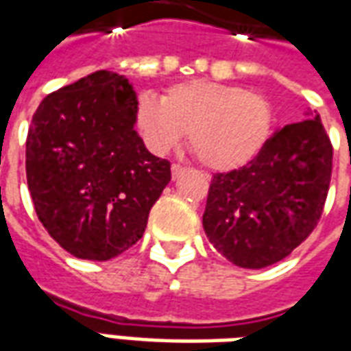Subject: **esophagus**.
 Returning <instances> with one entry per match:
<instances>
[{"label": "esophagus", "instance_id": "obj_1", "mask_svg": "<svg viewBox=\"0 0 351 351\" xmlns=\"http://www.w3.org/2000/svg\"><path fill=\"white\" fill-rule=\"evenodd\" d=\"M184 171H186V167H182V165H178V163H173V167H171V175H173V180H176L178 176L182 175Z\"/></svg>", "mask_w": 351, "mask_h": 351}]
</instances>
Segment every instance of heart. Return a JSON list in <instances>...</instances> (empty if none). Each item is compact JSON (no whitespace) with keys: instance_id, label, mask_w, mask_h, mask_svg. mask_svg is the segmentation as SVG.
Here are the masks:
<instances>
[{"instance_id":"b5f03b06","label":"heart","mask_w":351,"mask_h":351,"mask_svg":"<svg viewBox=\"0 0 351 351\" xmlns=\"http://www.w3.org/2000/svg\"><path fill=\"white\" fill-rule=\"evenodd\" d=\"M272 123L265 95L210 80L175 84L161 101L143 93L135 105L137 131L154 154H167L190 133L191 152L213 171H233L254 160Z\"/></svg>"}]
</instances>
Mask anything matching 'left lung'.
Instances as JSON below:
<instances>
[{
  "label": "left lung",
  "mask_w": 351,
  "mask_h": 351,
  "mask_svg": "<svg viewBox=\"0 0 351 351\" xmlns=\"http://www.w3.org/2000/svg\"><path fill=\"white\" fill-rule=\"evenodd\" d=\"M331 171L319 114L282 128L250 163L213 176L203 214L208 241L243 269L278 263L317 226Z\"/></svg>",
  "instance_id": "left-lung-1"
}]
</instances>
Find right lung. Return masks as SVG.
I'll use <instances>...</instances> for the list:
<instances>
[{
    "label": "right lung",
    "mask_w": 351,
    "mask_h": 351,
    "mask_svg": "<svg viewBox=\"0 0 351 351\" xmlns=\"http://www.w3.org/2000/svg\"><path fill=\"white\" fill-rule=\"evenodd\" d=\"M137 95L123 75L95 71L49 93L26 138L35 213L64 250L107 261L143 237L171 163L135 131Z\"/></svg>",
    "instance_id": "obj_1"
}]
</instances>
